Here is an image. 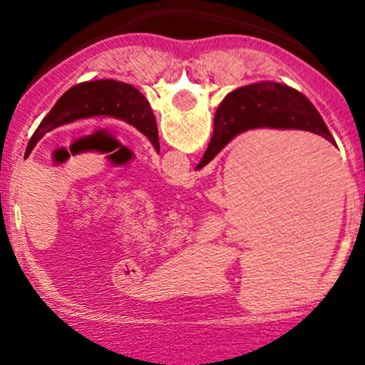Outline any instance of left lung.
<instances>
[{"instance_id": "obj_1", "label": "left lung", "mask_w": 365, "mask_h": 365, "mask_svg": "<svg viewBox=\"0 0 365 365\" xmlns=\"http://www.w3.org/2000/svg\"><path fill=\"white\" fill-rule=\"evenodd\" d=\"M91 116H113L127 121L139 132H143L152 141L157 152H160L157 121L145 95L130 84L104 79L90 81V83L70 88L31 135L24 157L31 153V150L46 132L70 121Z\"/></svg>"}]
</instances>
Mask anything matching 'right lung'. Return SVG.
Returning a JSON list of instances; mask_svg holds the SVG:
<instances>
[{"mask_svg":"<svg viewBox=\"0 0 365 365\" xmlns=\"http://www.w3.org/2000/svg\"><path fill=\"white\" fill-rule=\"evenodd\" d=\"M259 127L309 130L336 145L323 118L300 91L279 83H256L231 91L219 106L212 141L197 169L208 164L235 135Z\"/></svg>","mask_w":365,"mask_h":365,"instance_id":"obj_1","label":"right lung"}]
</instances>
